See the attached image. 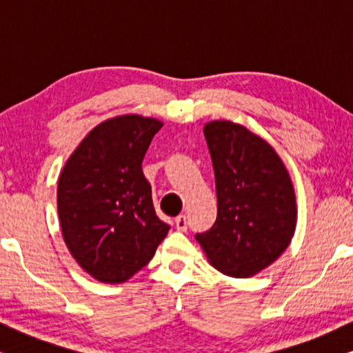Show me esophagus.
<instances>
[{
  "instance_id": "esophagus-1",
  "label": "esophagus",
  "mask_w": 353,
  "mask_h": 353,
  "mask_svg": "<svg viewBox=\"0 0 353 353\" xmlns=\"http://www.w3.org/2000/svg\"><path fill=\"white\" fill-rule=\"evenodd\" d=\"M175 226L178 231H186L188 230V219L186 215H178L175 219Z\"/></svg>"
}]
</instances>
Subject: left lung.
Returning a JSON list of instances; mask_svg holds the SVG:
<instances>
[{"instance_id": "1", "label": "left lung", "mask_w": 353, "mask_h": 353, "mask_svg": "<svg viewBox=\"0 0 353 353\" xmlns=\"http://www.w3.org/2000/svg\"><path fill=\"white\" fill-rule=\"evenodd\" d=\"M215 172L216 220L196 239L212 267L233 278L262 272L291 243L297 221L291 176L276 151L239 123L204 127Z\"/></svg>"}]
</instances>
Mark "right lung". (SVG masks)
<instances>
[{
  "label": "right lung",
  "mask_w": 353,
  "mask_h": 353,
  "mask_svg": "<svg viewBox=\"0 0 353 353\" xmlns=\"http://www.w3.org/2000/svg\"><path fill=\"white\" fill-rule=\"evenodd\" d=\"M162 122L130 114L99 123L62 168L57 214L86 273L119 284L146 267L170 226L159 219L143 159Z\"/></svg>",
  "instance_id": "obj_1"
}]
</instances>
